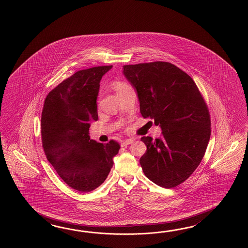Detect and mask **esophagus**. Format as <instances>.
Here are the masks:
<instances>
[{
	"label": "esophagus",
	"instance_id": "1",
	"mask_svg": "<svg viewBox=\"0 0 248 248\" xmlns=\"http://www.w3.org/2000/svg\"><path fill=\"white\" fill-rule=\"evenodd\" d=\"M133 142H134V140H133V139H126V140L122 141V147H125V146L128 145V144H130V143H132Z\"/></svg>",
	"mask_w": 248,
	"mask_h": 248
}]
</instances>
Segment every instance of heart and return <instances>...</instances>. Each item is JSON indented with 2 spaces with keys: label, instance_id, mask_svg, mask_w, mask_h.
<instances>
[{
  "label": "heart",
  "instance_id": "heart-1",
  "mask_svg": "<svg viewBox=\"0 0 248 248\" xmlns=\"http://www.w3.org/2000/svg\"><path fill=\"white\" fill-rule=\"evenodd\" d=\"M113 87H114V90H116V92L118 93V92L122 91V90L126 89L127 87H129V85L126 83V82H124V81H122V80H115L114 83H113Z\"/></svg>",
  "mask_w": 248,
  "mask_h": 248
}]
</instances>
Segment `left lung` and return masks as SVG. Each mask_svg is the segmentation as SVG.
<instances>
[{
    "mask_svg": "<svg viewBox=\"0 0 248 248\" xmlns=\"http://www.w3.org/2000/svg\"><path fill=\"white\" fill-rule=\"evenodd\" d=\"M123 74L137 90L142 116L162 129L155 140L141 138L147 147L142 171L158 186L176 187L199 167L210 139L204 97L192 78L169 62L126 64Z\"/></svg>",
    "mask_w": 248,
    "mask_h": 248,
    "instance_id": "1",
    "label": "left lung"
}]
</instances>
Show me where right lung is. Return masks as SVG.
<instances>
[{"label": "right lung", "instance_id": "obj_1", "mask_svg": "<svg viewBox=\"0 0 248 248\" xmlns=\"http://www.w3.org/2000/svg\"><path fill=\"white\" fill-rule=\"evenodd\" d=\"M112 65L80 70L47 94L42 112V147L48 162L74 190L89 192L109 174L121 145L90 139V124L97 121L100 80Z\"/></svg>", "mask_w": 248, "mask_h": 248}]
</instances>
